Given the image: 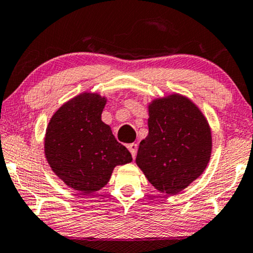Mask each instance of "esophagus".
Here are the masks:
<instances>
[{"label":"esophagus","instance_id":"34e87169","mask_svg":"<svg viewBox=\"0 0 253 253\" xmlns=\"http://www.w3.org/2000/svg\"><path fill=\"white\" fill-rule=\"evenodd\" d=\"M127 149H129L130 153L132 155V158H134V157H136V155H137V149H138V145H137L136 143H131V144H129V145H127Z\"/></svg>","mask_w":253,"mask_h":253}]
</instances>
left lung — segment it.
Listing matches in <instances>:
<instances>
[{"label":"left lung","instance_id":"8db88e82","mask_svg":"<svg viewBox=\"0 0 253 253\" xmlns=\"http://www.w3.org/2000/svg\"><path fill=\"white\" fill-rule=\"evenodd\" d=\"M149 134L136 164L159 192L174 195L202 174L211 160V131L188 97L170 94L149 104Z\"/></svg>","mask_w":253,"mask_h":253}]
</instances>
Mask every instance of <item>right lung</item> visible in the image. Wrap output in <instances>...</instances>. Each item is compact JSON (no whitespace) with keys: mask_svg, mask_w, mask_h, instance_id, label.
<instances>
[{"mask_svg":"<svg viewBox=\"0 0 253 253\" xmlns=\"http://www.w3.org/2000/svg\"><path fill=\"white\" fill-rule=\"evenodd\" d=\"M106 103L100 94L78 95L55 111L45 134L48 165L68 187L83 194L100 191L115 167L132 160L101 120Z\"/></svg>","mask_w":253,"mask_h":253,"instance_id":"right-lung-1","label":"right lung"}]
</instances>
